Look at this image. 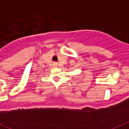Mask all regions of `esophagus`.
<instances>
[{
	"mask_svg": "<svg viewBox=\"0 0 129 129\" xmlns=\"http://www.w3.org/2000/svg\"><path fill=\"white\" fill-rule=\"evenodd\" d=\"M53 67H58V65H57V63H54V64H53Z\"/></svg>",
	"mask_w": 129,
	"mask_h": 129,
	"instance_id": "esophagus-1",
	"label": "esophagus"
}]
</instances>
